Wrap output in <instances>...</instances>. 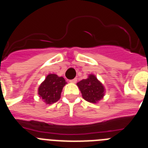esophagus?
<instances>
[{
	"label": "esophagus",
	"instance_id": "obj_1",
	"mask_svg": "<svg viewBox=\"0 0 148 148\" xmlns=\"http://www.w3.org/2000/svg\"><path fill=\"white\" fill-rule=\"evenodd\" d=\"M70 82L71 83H76L77 81V78H74V79H72V80H70Z\"/></svg>",
	"mask_w": 148,
	"mask_h": 148
}]
</instances>
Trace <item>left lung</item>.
I'll return each mask as SVG.
<instances>
[{
    "label": "left lung",
    "instance_id": "1",
    "mask_svg": "<svg viewBox=\"0 0 148 148\" xmlns=\"http://www.w3.org/2000/svg\"><path fill=\"white\" fill-rule=\"evenodd\" d=\"M81 90L82 97L90 103H97L103 98L104 88L103 84L94 74H90L87 79H84L77 84Z\"/></svg>",
    "mask_w": 148,
    "mask_h": 148
}]
</instances>
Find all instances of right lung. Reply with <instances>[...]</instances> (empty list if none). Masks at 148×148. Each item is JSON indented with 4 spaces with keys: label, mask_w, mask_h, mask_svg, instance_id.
<instances>
[{
    "label": "right lung",
    "mask_w": 148,
    "mask_h": 148,
    "mask_svg": "<svg viewBox=\"0 0 148 148\" xmlns=\"http://www.w3.org/2000/svg\"><path fill=\"white\" fill-rule=\"evenodd\" d=\"M66 84L63 77L50 74L38 88V95L47 104L55 103L60 99L62 89Z\"/></svg>",
    "instance_id": "obj_1"
}]
</instances>
